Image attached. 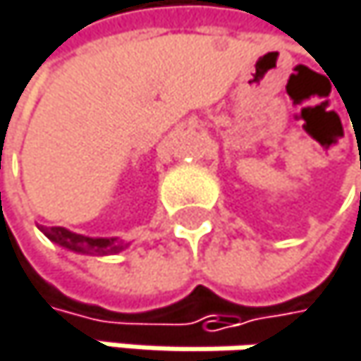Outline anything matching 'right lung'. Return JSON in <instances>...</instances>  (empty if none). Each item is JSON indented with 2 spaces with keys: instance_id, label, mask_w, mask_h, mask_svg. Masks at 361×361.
Listing matches in <instances>:
<instances>
[{
  "instance_id": "1",
  "label": "right lung",
  "mask_w": 361,
  "mask_h": 361,
  "mask_svg": "<svg viewBox=\"0 0 361 361\" xmlns=\"http://www.w3.org/2000/svg\"><path fill=\"white\" fill-rule=\"evenodd\" d=\"M42 233L50 241H54V243H59V245H63L67 250H73V252H80V254H90V256L118 254L124 247L118 239H90V237H84V235H75V233H71V231H67L63 226H50V228L42 226Z\"/></svg>"
}]
</instances>
